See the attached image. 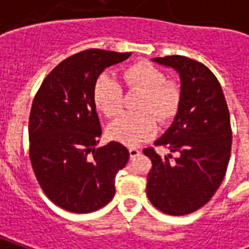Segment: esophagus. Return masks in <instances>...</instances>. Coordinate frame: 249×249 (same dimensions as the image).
<instances>
[{
    "mask_svg": "<svg viewBox=\"0 0 249 249\" xmlns=\"http://www.w3.org/2000/svg\"><path fill=\"white\" fill-rule=\"evenodd\" d=\"M129 155H130V159H134V158L141 155V151L136 147H129Z\"/></svg>",
    "mask_w": 249,
    "mask_h": 249,
    "instance_id": "1",
    "label": "esophagus"
}]
</instances>
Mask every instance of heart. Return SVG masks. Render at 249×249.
<instances>
[{"label": "heart", "instance_id": "b5f03b06", "mask_svg": "<svg viewBox=\"0 0 249 249\" xmlns=\"http://www.w3.org/2000/svg\"><path fill=\"white\" fill-rule=\"evenodd\" d=\"M121 79L129 90L142 91L138 99V113H125L107 128L109 138L129 146L140 144L155 136L158 121L165 124L176 116L181 105V88L165 81V76L152 64L140 62L125 68ZM123 88L109 73L98 77L94 86V102L106 116H116L123 107Z\"/></svg>", "mask_w": 249, "mask_h": 249}]
</instances>
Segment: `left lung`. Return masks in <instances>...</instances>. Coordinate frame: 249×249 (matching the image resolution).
<instances>
[{
  "mask_svg": "<svg viewBox=\"0 0 249 249\" xmlns=\"http://www.w3.org/2000/svg\"><path fill=\"white\" fill-rule=\"evenodd\" d=\"M172 67L181 79V105L169 129L155 142L170 152L161 158L144 148L152 168L147 177L148 200L170 216L195 212L220 187L231 152L230 113L217 77L207 66L182 55L154 58Z\"/></svg>",
  "mask_w": 249,
  "mask_h": 249,
  "instance_id": "1",
  "label": "left lung"
}]
</instances>
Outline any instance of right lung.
<instances>
[{"mask_svg":"<svg viewBox=\"0 0 249 249\" xmlns=\"http://www.w3.org/2000/svg\"><path fill=\"white\" fill-rule=\"evenodd\" d=\"M132 53L89 49L60 62L41 84L29 115V158L41 189L73 213L101 209L115 195V177L129 159L128 148L102 136L94 86L106 68Z\"/></svg>","mask_w":249,"mask_h":249,"instance_id":"obj_1","label":"right lung"}]
</instances>
